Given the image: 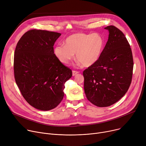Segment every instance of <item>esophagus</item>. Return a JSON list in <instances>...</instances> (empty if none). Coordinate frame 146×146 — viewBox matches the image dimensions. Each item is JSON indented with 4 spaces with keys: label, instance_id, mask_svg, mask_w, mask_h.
Returning <instances> with one entry per match:
<instances>
[{
    "label": "esophagus",
    "instance_id": "1",
    "mask_svg": "<svg viewBox=\"0 0 146 146\" xmlns=\"http://www.w3.org/2000/svg\"><path fill=\"white\" fill-rule=\"evenodd\" d=\"M78 73H79V72L75 71H72V76H75Z\"/></svg>",
    "mask_w": 146,
    "mask_h": 146
}]
</instances>
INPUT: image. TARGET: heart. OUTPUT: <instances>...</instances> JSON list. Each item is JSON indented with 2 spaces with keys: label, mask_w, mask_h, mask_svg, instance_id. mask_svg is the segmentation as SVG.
<instances>
[{
  "label": "heart",
  "mask_w": 146,
  "mask_h": 146,
  "mask_svg": "<svg viewBox=\"0 0 146 146\" xmlns=\"http://www.w3.org/2000/svg\"><path fill=\"white\" fill-rule=\"evenodd\" d=\"M104 46L105 40L99 33H75L65 39V45H57L54 48V54L64 64L72 60L76 54L79 63L89 67L99 60Z\"/></svg>",
  "instance_id": "b5f03b06"
}]
</instances>
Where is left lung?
<instances>
[{
  "label": "left lung",
  "instance_id": "8db88e82",
  "mask_svg": "<svg viewBox=\"0 0 146 146\" xmlns=\"http://www.w3.org/2000/svg\"><path fill=\"white\" fill-rule=\"evenodd\" d=\"M105 29L109 37L101 56L83 72L86 96L98 107L109 106L125 95L133 69L131 50L124 34L113 26Z\"/></svg>",
  "mask_w": 146,
  "mask_h": 146
}]
</instances>
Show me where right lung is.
I'll list each match as a JSON object with an SVG mask.
<instances>
[{"mask_svg":"<svg viewBox=\"0 0 146 146\" xmlns=\"http://www.w3.org/2000/svg\"><path fill=\"white\" fill-rule=\"evenodd\" d=\"M61 33L33 29L18 41L14 56L16 82L26 101L41 110L57 107L63 99L64 84L72 71L54 54Z\"/></svg>","mask_w":146,"mask_h":146,"instance_id":"add662e5","label":"right lung"}]
</instances>
